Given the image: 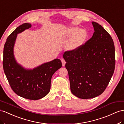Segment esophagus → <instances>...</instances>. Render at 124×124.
Here are the masks:
<instances>
[{"label": "esophagus", "mask_w": 124, "mask_h": 124, "mask_svg": "<svg viewBox=\"0 0 124 124\" xmlns=\"http://www.w3.org/2000/svg\"><path fill=\"white\" fill-rule=\"evenodd\" d=\"M61 62H62V66H65V63H66V62H65V60H64V59H62L61 60Z\"/></svg>", "instance_id": "34e87169"}]
</instances>
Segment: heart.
<instances>
[{"instance_id":"1","label":"heart","mask_w":124,"mask_h":124,"mask_svg":"<svg viewBox=\"0 0 124 124\" xmlns=\"http://www.w3.org/2000/svg\"><path fill=\"white\" fill-rule=\"evenodd\" d=\"M87 32L84 29L79 30L77 27H71L65 32L64 36L71 38H73L70 41L68 46V49L69 51H74L80 47L87 37Z\"/></svg>"}]
</instances>
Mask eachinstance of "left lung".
I'll list each match as a JSON object with an SVG mask.
<instances>
[{
  "label": "left lung",
  "mask_w": 124,
  "mask_h": 124,
  "mask_svg": "<svg viewBox=\"0 0 124 124\" xmlns=\"http://www.w3.org/2000/svg\"><path fill=\"white\" fill-rule=\"evenodd\" d=\"M94 32L91 39L74 51H66L72 93L82 99L99 96L106 89L115 65V46L110 34L103 27L92 22Z\"/></svg>",
  "instance_id": "8db88e82"
}]
</instances>
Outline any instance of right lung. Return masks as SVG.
<instances>
[{
  "label": "right lung",
  "mask_w": 124,
  "mask_h": 124,
  "mask_svg": "<svg viewBox=\"0 0 124 124\" xmlns=\"http://www.w3.org/2000/svg\"><path fill=\"white\" fill-rule=\"evenodd\" d=\"M31 26L29 23L21 24L7 38L4 48L3 68L9 83L16 94L28 100H38L49 93L52 75L62 67V63L59 59H55L33 69L24 68L17 63L14 52L17 34Z\"/></svg>",
  "instance_id": "right-lung-1"
}]
</instances>
